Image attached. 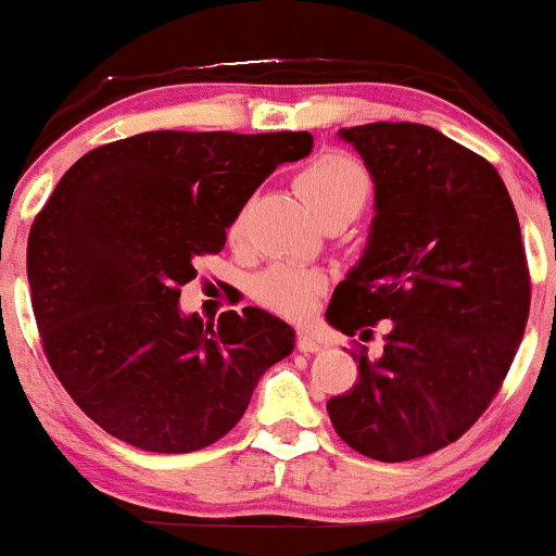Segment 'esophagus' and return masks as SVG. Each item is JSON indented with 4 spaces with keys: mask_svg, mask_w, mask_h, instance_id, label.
<instances>
[{
    "mask_svg": "<svg viewBox=\"0 0 556 556\" xmlns=\"http://www.w3.org/2000/svg\"><path fill=\"white\" fill-rule=\"evenodd\" d=\"M321 340L316 338L314 332H311V329H301V332H298V351H303V353H319L321 351Z\"/></svg>",
    "mask_w": 556,
    "mask_h": 556,
    "instance_id": "34e87169",
    "label": "esophagus"
}]
</instances>
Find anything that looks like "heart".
Wrapping results in <instances>:
<instances>
[{
	"label": "heart",
	"mask_w": 556,
	"mask_h": 556,
	"mask_svg": "<svg viewBox=\"0 0 556 556\" xmlns=\"http://www.w3.org/2000/svg\"><path fill=\"white\" fill-rule=\"evenodd\" d=\"M298 187L306 194L319 222H325L329 216H356L367 203L371 181L367 168L356 157L345 152H321L301 170ZM242 229H245V211L237 213L229 235L240 237ZM319 288L321 277L311 268L277 266L258 279V298L264 306L285 316H306Z\"/></svg>",
	"instance_id": "1"
}]
</instances>
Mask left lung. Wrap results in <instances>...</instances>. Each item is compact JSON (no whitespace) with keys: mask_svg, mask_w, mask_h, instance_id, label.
Returning <instances> with one entry per match:
<instances>
[{"mask_svg":"<svg viewBox=\"0 0 556 556\" xmlns=\"http://www.w3.org/2000/svg\"><path fill=\"white\" fill-rule=\"evenodd\" d=\"M375 181L358 264L327 321L382 353H358V380L327 401L338 435L377 462L448 446L478 422L511 367L530 311L520 222L498 170L419 124L340 129Z\"/></svg>","mask_w":556,"mask_h":556,"instance_id":"left-lung-1","label":"left lung"}]
</instances>
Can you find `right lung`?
I'll use <instances>...</instances> for the list:
<instances>
[{
  "label": "right lung",
  "mask_w": 556,
  "mask_h": 556,
  "mask_svg": "<svg viewBox=\"0 0 556 556\" xmlns=\"http://www.w3.org/2000/svg\"><path fill=\"white\" fill-rule=\"evenodd\" d=\"M311 148L308 131H144L65 170L28 235L30 306L52 371L102 430L155 454L205 448L290 356L279 316L248 306L213 325L181 311L179 288Z\"/></svg>",
  "instance_id": "obj_1"
}]
</instances>
